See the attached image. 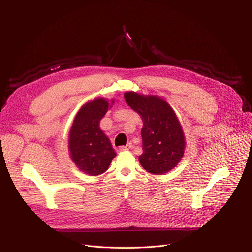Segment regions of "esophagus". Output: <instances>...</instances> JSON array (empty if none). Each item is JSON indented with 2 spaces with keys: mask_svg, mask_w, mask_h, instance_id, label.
Masks as SVG:
<instances>
[{
  "mask_svg": "<svg viewBox=\"0 0 252 252\" xmlns=\"http://www.w3.org/2000/svg\"><path fill=\"white\" fill-rule=\"evenodd\" d=\"M131 146H132L131 144H127V145H125V146H120L119 150H120V151H123V150H126V149L131 148Z\"/></svg>",
  "mask_w": 252,
  "mask_h": 252,
  "instance_id": "34e87169",
  "label": "esophagus"
}]
</instances>
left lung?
<instances>
[{"mask_svg":"<svg viewBox=\"0 0 252 252\" xmlns=\"http://www.w3.org/2000/svg\"><path fill=\"white\" fill-rule=\"evenodd\" d=\"M125 101L143 120V154L139 161L150 173L168 172L184 155L185 141L180 122L170 106L158 96L126 93Z\"/></svg>","mask_w":252,"mask_h":252,"instance_id":"obj_1","label":"left lung"}]
</instances>
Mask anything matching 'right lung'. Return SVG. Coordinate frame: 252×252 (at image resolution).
Wrapping results in <instances>:
<instances>
[{"label": "right lung", "mask_w": 252, "mask_h": 252, "mask_svg": "<svg viewBox=\"0 0 252 252\" xmlns=\"http://www.w3.org/2000/svg\"><path fill=\"white\" fill-rule=\"evenodd\" d=\"M108 107L109 104L104 98L85 104L75 117L69 132L71 159L89 175L105 172L116 157L110 141L98 127Z\"/></svg>", "instance_id": "obj_1"}]
</instances>
